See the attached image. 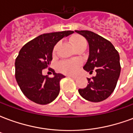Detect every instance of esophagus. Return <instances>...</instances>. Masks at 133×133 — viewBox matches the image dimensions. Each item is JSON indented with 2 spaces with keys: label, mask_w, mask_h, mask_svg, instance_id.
<instances>
[{
  "label": "esophagus",
  "mask_w": 133,
  "mask_h": 133,
  "mask_svg": "<svg viewBox=\"0 0 133 133\" xmlns=\"http://www.w3.org/2000/svg\"><path fill=\"white\" fill-rule=\"evenodd\" d=\"M68 77L72 78H73V79H76V78H78L77 76H75V75H68Z\"/></svg>",
  "instance_id": "obj_1"
}]
</instances>
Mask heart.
<instances>
[{
    "label": "heart",
    "mask_w": 133,
    "mask_h": 133,
    "mask_svg": "<svg viewBox=\"0 0 133 133\" xmlns=\"http://www.w3.org/2000/svg\"><path fill=\"white\" fill-rule=\"evenodd\" d=\"M70 42L75 49L80 48V47H86L87 45V42L85 39L79 35H74L71 38ZM57 46H58V45H56L54 47L53 53H55L56 51ZM78 67H79V63L78 61H63L59 65V69L61 72L66 73V74H74L76 72V70H78Z\"/></svg>",
    "instance_id": "obj_1"
}]
</instances>
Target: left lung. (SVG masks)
Listing matches in <instances>:
<instances>
[{
    "instance_id": "obj_1",
    "label": "left lung",
    "mask_w": 133,
    "mask_h": 133,
    "mask_svg": "<svg viewBox=\"0 0 133 133\" xmlns=\"http://www.w3.org/2000/svg\"><path fill=\"white\" fill-rule=\"evenodd\" d=\"M86 38L89 44V57L83 69L96 75L87 78L86 88L79 89L85 100L98 103L105 100L114 91L120 73V55L113 45L102 36L89 30H75Z\"/></svg>"
}]
</instances>
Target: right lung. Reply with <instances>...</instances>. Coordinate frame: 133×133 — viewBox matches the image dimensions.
Listing matches in <instances>:
<instances>
[{
  "label": "right lung",
  "mask_w": 133,
  "mask_h": 133,
  "mask_svg": "<svg viewBox=\"0 0 133 133\" xmlns=\"http://www.w3.org/2000/svg\"><path fill=\"white\" fill-rule=\"evenodd\" d=\"M71 30L45 33L38 36L22 48L16 59V79L23 93L29 100L40 105L50 103L60 92V81L65 76L52 70L53 77L43 75L52 59V50Z\"/></svg>",
  "instance_id": "obj_1"
}]
</instances>
